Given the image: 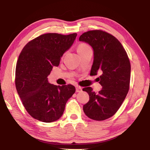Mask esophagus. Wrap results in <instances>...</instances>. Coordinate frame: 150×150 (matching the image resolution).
<instances>
[{"instance_id":"1","label":"esophagus","mask_w":150,"mask_h":150,"mask_svg":"<svg viewBox=\"0 0 150 150\" xmlns=\"http://www.w3.org/2000/svg\"><path fill=\"white\" fill-rule=\"evenodd\" d=\"M81 91H82V88L81 87H79V86H77V87H76V92L79 93L81 92Z\"/></svg>"}]
</instances>
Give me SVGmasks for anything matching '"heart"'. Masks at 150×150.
I'll list each match as a JSON object with an SVG mask.
<instances>
[{
	"label": "heart",
	"mask_w": 150,
	"mask_h": 150,
	"mask_svg": "<svg viewBox=\"0 0 150 150\" xmlns=\"http://www.w3.org/2000/svg\"><path fill=\"white\" fill-rule=\"evenodd\" d=\"M89 47L88 46L87 44H81L80 45H79V46L77 47V52H80V51H82V50H84L85 49H87V48Z\"/></svg>",
	"instance_id": "b5f03b06"
}]
</instances>
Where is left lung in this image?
<instances>
[{"instance_id":"1","label":"left lung","mask_w":150,"mask_h":150,"mask_svg":"<svg viewBox=\"0 0 150 150\" xmlns=\"http://www.w3.org/2000/svg\"><path fill=\"white\" fill-rule=\"evenodd\" d=\"M79 41L92 47L94 57L91 75L101 73L97 79L103 87L97 94L90 87L83 88L89 95L83 111L93 120H106L117 112L128 92L130 61L121 43L107 32L91 30L83 33Z\"/></svg>"}]
</instances>
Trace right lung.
Segmentation results:
<instances>
[{
  "label": "right lung",
  "instance_id": "add662e5",
  "mask_svg": "<svg viewBox=\"0 0 150 150\" xmlns=\"http://www.w3.org/2000/svg\"><path fill=\"white\" fill-rule=\"evenodd\" d=\"M77 34L49 33L29 42L22 49L16 67V87L29 115L44 122L62 117L66 103L75 92L71 85H54L47 76L72 46Z\"/></svg>",
  "mask_w": 150,
  "mask_h": 150
}]
</instances>
